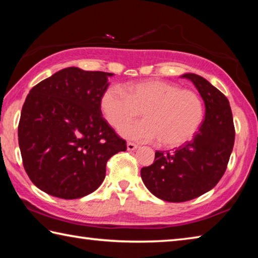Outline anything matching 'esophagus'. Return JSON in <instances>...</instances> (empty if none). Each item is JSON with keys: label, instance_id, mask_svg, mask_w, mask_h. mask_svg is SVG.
<instances>
[{"label": "esophagus", "instance_id": "esophagus-1", "mask_svg": "<svg viewBox=\"0 0 258 258\" xmlns=\"http://www.w3.org/2000/svg\"><path fill=\"white\" fill-rule=\"evenodd\" d=\"M135 149H138V145H135L133 142H127V150L133 151Z\"/></svg>", "mask_w": 258, "mask_h": 258}]
</instances>
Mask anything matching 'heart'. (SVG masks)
<instances>
[{
    "label": "heart",
    "instance_id": "obj_1",
    "mask_svg": "<svg viewBox=\"0 0 258 258\" xmlns=\"http://www.w3.org/2000/svg\"><path fill=\"white\" fill-rule=\"evenodd\" d=\"M100 107L113 128L121 127L143 111L146 119L124 124L120 134L138 142L160 140L165 147H178L191 140L205 112L197 92L160 80L133 83L126 91L119 86L108 87L101 95Z\"/></svg>",
    "mask_w": 258,
    "mask_h": 258
}]
</instances>
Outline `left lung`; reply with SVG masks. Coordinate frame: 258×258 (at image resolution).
Segmentation results:
<instances>
[{
	"mask_svg": "<svg viewBox=\"0 0 258 258\" xmlns=\"http://www.w3.org/2000/svg\"><path fill=\"white\" fill-rule=\"evenodd\" d=\"M197 87L206 116L194 140L173 151H156L154 164L141 169L152 195L169 203H183L204 195L221 180L234 145V124L228 98L196 74H184Z\"/></svg>",
	"mask_w": 258,
	"mask_h": 258,
	"instance_id": "8db88e82",
	"label": "left lung"
}]
</instances>
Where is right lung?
I'll list each match as a JSON object with an SVG mask.
<instances>
[{
	"label": "right lung",
	"instance_id": "1",
	"mask_svg": "<svg viewBox=\"0 0 258 258\" xmlns=\"http://www.w3.org/2000/svg\"><path fill=\"white\" fill-rule=\"evenodd\" d=\"M112 75L69 67L29 91L19 148L30 181L47 195L77 199L91 194L104 180L108 159L126 150L100 107Z\"/></svg>",
	"mask_w": 258,
	"mask_h": 258
}]
</instances>
